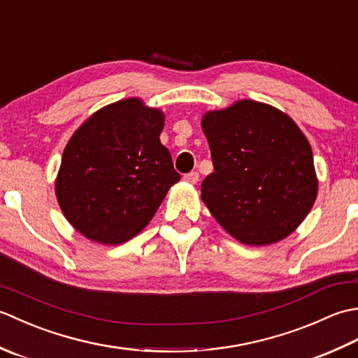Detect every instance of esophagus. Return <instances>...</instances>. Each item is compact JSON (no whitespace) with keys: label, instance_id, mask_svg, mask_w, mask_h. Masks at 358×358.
Wrapping results in <instances>:
<instances>
[{"label":"esophagus","instance_id":"34e87169","mask_svg":"<svg viewBox=\"0 0 358 358\" xmlns=\"http://www.w3.org/2000/svg\"><path fill=\"white\" fill-rule=\"evenodd\" d=\"M183 180L187 181V183H191V185H196V181H199V173H196V172H189V173L185 175Z\"/></svg>","mask_w":358,"mask_h":358}]
</instances>
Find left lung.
<instances>
[{
	"mask_svg": "<svg viewBox=\"0 0 358 358\" xmlns=\"http://www.w3.org/2000/svg\"><path fill=\"white\" fill-rule=\"evenodd\" d=\"M214 172L201 200L223 229L249 246L291 235L314 206L313 149L294 120L269 104L240 100L201 120Z\"/></svg>",
	"mask_w": 358,
	"mask_h": 358,
	"instance_id": "1",
	"label": "left lung"
}]
</instances>
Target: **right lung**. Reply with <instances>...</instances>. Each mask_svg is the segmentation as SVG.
<instances>
[{"label":"right lung","instance_id":"right-lung-1","mask_svg":"<svg viewBox=\"0 0 358 358\" xmlns=\"http://www.w3.org/2000/svg\"><path fill=\"white\" fill-rule=\"evenodd\" d=\"M164 115L140 98L96 110L66 144L55 181L59 208L75 229L121 245L149 224L177 181L159 134Z\"/></svg>","mask_w":358,"mask_h":358}]
</instances>
